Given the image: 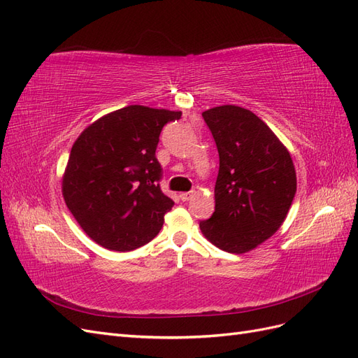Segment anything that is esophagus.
<instances>
[{"label": "esophagus", "mask_w": 358, "mask_h": 358, "mask_svg": "<svg viewBox=\"0 0 358 358\" xmlns=\"http://www.w3.org/2000/svg\"><path fill=\"white\" fill-rule=\"evenodd\" d=\"M192 196H194V192H192V191H189V192H182L179 197H180V200H182V201H188V200H191V199H192Z\"/></svg>", "instance_id": "esophagus-1"}]
</instances>
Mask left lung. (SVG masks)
<instances>
[{"mask_svg":"<svg viewBox=\"0 0 358 358\" xmlns=\"http://www.w3.org/2000/svg\"><path fill=\"white\" fill-rule=\"evenodd\" d=\"M220 154L215 212L203 236L230 254H245L284 224L297 189L287 146L255 113L225 104L201 113Z\"/></svg>","mask_w":358,"mask_h":358,"instance_id":"left-lung-1","label":"left lung"}]
</instances>
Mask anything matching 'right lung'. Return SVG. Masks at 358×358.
Instances as JSON below:
<instances>
[{
    "label": "right lung",
    "instance_id": "add662e5",
    "mask_svg": "<svg viewBox=\"0 0 358 358\" xmlns=\"http://www.w3.org/2000/svg\"><path fill=\"white\" fill-rule=\"evenodd\" d=\"M182 112L127 106L96 119L73 143L62 196L82 230L110 251L150 242L173 200L159 188L155 157L162 127Z\"/></svg>",
    "mask_w": 358,
    "mask_h": 358
}]
</instances>
